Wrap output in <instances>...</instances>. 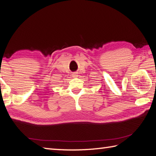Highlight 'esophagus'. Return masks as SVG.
Wrapping results in <instances>:
<instances>
[{
    "label": "esophagus",
    "mask_w": 156,
    "mask_h": 156,
    "mask_svg": "<svg viewBox=\"0 0 156 156\" xmlns=\"http://www.w3.org/2000/svg\"><path fill=\"white\" fill-rule=\"evenodd\" d=\"M72 76H73V78H77L78 74H77V73H74V74H72Z\"/></svg>",
    "instance_id": "obj_1"
}]
</instances>
